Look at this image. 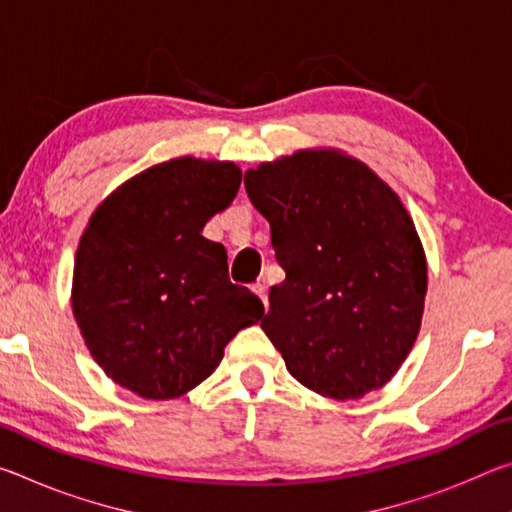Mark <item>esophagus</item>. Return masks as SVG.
I'll return each mask as SVG.
<instances>
[{
  "label": "esophagus",
  "mask_w": 512,
  "mask_h": 512,
  "mask_svg": "<svg viewBox=\"0 0 512 512\" xmlns=\"http://www.w3.org/2000/svg\"><path fill=\"white\" fill-rule=\"evenodd\" d=\"M253 291L257 293L259 298H262L264 307H268V293H266V284H264V282H257V284H253Z\"/></svg>",
  "instance_id": "esophagus-1"
}]
</instances>
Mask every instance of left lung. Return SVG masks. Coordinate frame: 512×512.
Instances as JSON below:
<instances>
[{"mask_svg":"<svg viewBox=\"0 0 512 512\" xmlns=\"http://www.w3.org/2000/svg\"><path fill=\"white\" fill-rule=\"evenodd\" d=\"M284 268L262 329L302 386L334 400L377 391L418 339L427 259L409 212L366 164L307 149L248 169Z\"/></svg>","mask_w":512,"mask_h":512,"instance_id":"left-lung-1","label":"left lung"}]
</instances>
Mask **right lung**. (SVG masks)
Wrapping results in <instances>:
<instances>
[{
  "label": "right lung",
  "instance_id": "add662e5",
  "mask_svg": "<svg viewBox=\"0 0 512 512\" xmlns=\"http://www.w3.org/2000/svg\"><path fill=\"white\" fill-rule=\"evenodd\" d=\"M235 162L176 158L137 173L90 216L74 259V318L94 361L146 400H173L214 372L264 305L232 284L201 232L239 192Z\"/></svg>",
  "mask_w": 512,
  "mask_h": 512
}]
</instances>
